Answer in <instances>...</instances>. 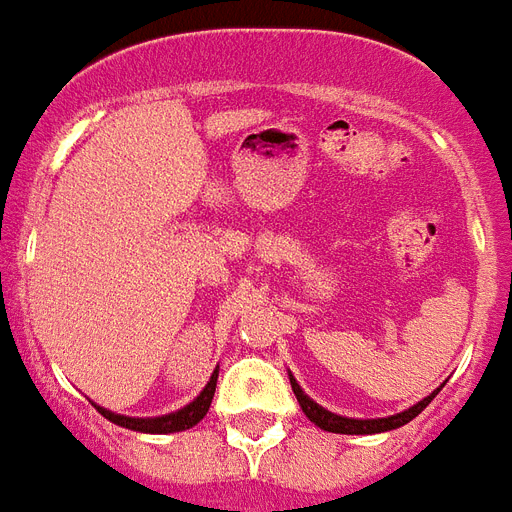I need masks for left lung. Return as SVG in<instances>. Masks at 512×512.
<instances>
[{
	"mask_svg": "<svg viewBox=\"0 0 512 512\" xmlns=\"http://www.w3.org/2000/svg\"><path fill=\"white\" fill-rule=\"evenodd\" d=\"M289 380H291V390H294L296 401H299V406H302V411L307 414L309 422L317 424V427L325 429V432H336V435H377V432H388V429L403 427V424H409L414 416L422 414V411L427 409L429 403H432V398H435L442 388L440 385L435 393L427 395V398H422V401L414 403L411 409L401 411V414L385 416V419H349V416H338V414H333V411L322 409L320 403L312 401V398H309V395L302 390V385L294 380V375H291V372H289Z\"/></svg>",
	"mask_w": 512,
	"mask_h": 512,
	"instance_id": "obj_1",
	"label": "left lung"
}]
</instances>
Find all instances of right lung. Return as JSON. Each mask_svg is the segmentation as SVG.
<instances>
[{"label":"right lung","mask_w":512,"mask_h":512,"mask_svg":"<svg viewBox=\"0 0 512 512\" xmlns=\"http://www.w3.org/2000/svg\"><path fill=\"white\" fill-rule=\"evenodd\" d=\"M216 382H218V369H213L208 385L203 388V393L197 395L195 401L187 403L184 409L174 411V414L166 416H150V419H135V416H122L114 414V411H106L103 406H96L98 414H103L109 422L119 424V427L135 429V432H145V435H171V432H182V429L195 427L210 409V401H213V393H216Z\"/></svg>","instance_id":"obj_1"}]
</instances>
